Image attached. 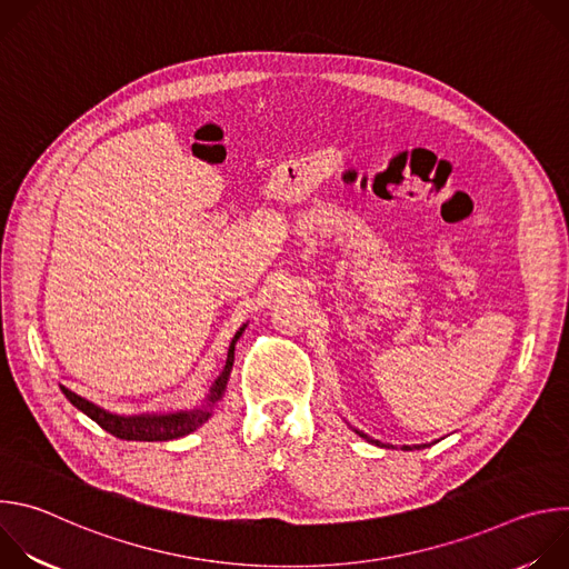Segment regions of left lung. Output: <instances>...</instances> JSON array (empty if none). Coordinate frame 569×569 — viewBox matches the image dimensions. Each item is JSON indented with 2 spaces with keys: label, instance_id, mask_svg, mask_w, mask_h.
Segmentation results:
<instances>
[{
  "label": "left lung",
  "instance_id": "obj_1",
  "mask_svg": "<svg viewBox=\"0 0 569 569\" xmlns=\"http://www.w3.org/2000/svg\"><path fill=\"white\" fill-rule=\"evenodd\" d=\"M356 432H358V430H356ZM358 435H360L362 439H367V441H373V439H369L365 432H358ZM373 443H376V446H380V441H373ZM387 448H389V446H387ZM415 448H421V446H415ZM402 450H412V448H410V446H402Z\"/></svg>",
  "mask_w": 569,
  "mask_h": 569
}]
</instances>
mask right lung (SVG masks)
<instances>
[{
	"label": "right lung",
	"instance_id": "1",
	"mask_svg": "<svg viewBox=\"0 0 569 569\" xmlns=\"http://www.w3.org/2000/svg\"><path fill=\"white\" fill-rule=\"evenodd\" d=\"M246 327H248V323H242V327L236 331V336H233V340L229 345V351H227V360H224L222 373L213 382V387H211V391L207 396V402L202 405V408L184 410V412H173V415L119 417V415L106 412L103 408H99V405L90 402L83 396L73 393L71 389H67L62 385H60V389H62V393L67 396V400L73 405L76 410L88 415L94 423H99L106 432H110L117 439H123V441H171V439L187 437L193 430H198L204 421H209L213 405L222 398L227 380H229V373H231V367H233V349H236V342L242 336V331H246Z\"/></svg>",
	"mask_w": 569,
	"mask_h": 569
}]
</instances>
